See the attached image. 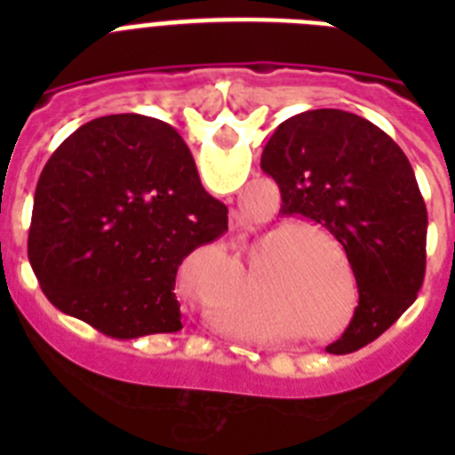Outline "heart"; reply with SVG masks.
<instances>
[{
    "label": "heart",
    "mask_w": 455,
    "mask_h": 455,
    "mask_svg": "<svg viewBox=\"0 0 455 455\" xmlns=\"http://www.w3.org/2000/svg\"><path fill=\"white\" fill-rule=\"evenodd\" d=\"M292 227L298 228V227H302V221H295V224H292Z\"/></svg>",
    "instance_id": "obj_1"
}]
</instances>
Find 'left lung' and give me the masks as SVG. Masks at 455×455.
Here are the masks:
<instances>
[{
	"label": "left lung",
	"mask_w": 455,
	"mask_h": 455,
	"mask_svg": "<svg viewBox=\"0 0 455 455\" xmlns=\"http://www.w3.org/2000/svg\"><path fill=\"white\" fill-rule=\"evenodd\" d=\"M262 170L281 188V212L328 228L352 264L359 307L325 352H356L380 338L425 278L427 207L409 157L363 117L318 108L278 124Z\"/></svg>",
	"instance_id": "1"
}]
</instances>
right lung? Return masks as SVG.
I'll use <instances>...</instances> for the list:
<instances>
[{
    "label": "right lung",
    "instance_id": "add662e5",
    "mask_svg": "<svg viewBox=\"0 0 455 455\" xmlns=\"http://www.w3.org/2000/svg\"><path fill=\"white\" fill-rule=\"evenodd\" d=\"M227 214L174 127L96 117L39 174L28 257L46 299L103 335L177 332V269L227 231Z\"/></svg>",
    "mask_w": 455,
    "mask_h": 455
}]
</instances>
